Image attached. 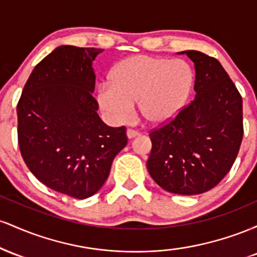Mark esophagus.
<instances>
[{"label":"esophagus","instance_id":"obj_1","mask_svg":"<svg viewBox=\"0 0 257 257\" xmlns=\"http://www.w3.org/2000/svg\"><path fill=\"white\" fill-rule=\"evenodd\" d=\"M139 134H140V133H139L138 131H134V129H128V131H126V135H128L129 139L138 137Z\"/></svg>","mask_w":257,"mask_h":257}]
</instances>
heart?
<instances>
[{"mask_svg":"<svg viewBox=\"0 0 257 257\" xmlns=\"http://www.w3.org/2000/svg\"><path fill=\"white\" fill-rule=\"evenodd\" d=\"M192 82V69L184 60L135 55L113 67L110 83L99 87L98 100L116 123L128 122L139 101V110L147 122L164 124L181 110Z\"/></svg>","mask_w":257,"mask_h":257,"instance_id":"obj_1","label":"heart"}]
</instances>
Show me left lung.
Here are the masks:
<instances>
[{
	"instance_id": "1",
	"label": "left lung",
	"mask_w": 257,
	"mask_h": 257,
	"mask_svg": "<svg viewBox=\"0 0 257 257\" xmlns=\"http://www.w3.org/2000/svg\"><path fill=\"white\" fill-rule=\"evenodd\" d=\"M194 63L196 96L169 122L149 133L150 175L176 194L211 190L229 172L243 139L241 95L217 59L186 51Z\"/></svg>"
}]
</instances>
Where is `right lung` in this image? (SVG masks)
<instances>
[{
	"label": "right lung",
	"mask_w": 257,
	"mask_h": 257,
	"mask_svg": "<svg viewBox=\"0 0 257 257\" xmlns=\"http://www.w3.org/2000/svg\"><path fill=\"white\" fill-rule=\"evenodd\" d=\"M101 49L61 46L36 65L17 106L18 144L47 187L77 199L93 196L128 143L124 125L98 114L91 63Z\"/></svg>",
	"instance_id": "1"
}]
</instances>
